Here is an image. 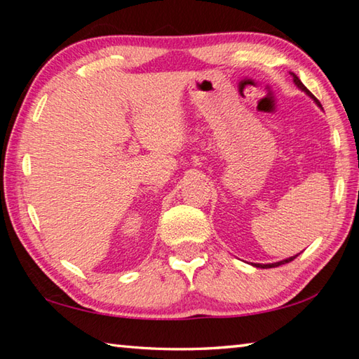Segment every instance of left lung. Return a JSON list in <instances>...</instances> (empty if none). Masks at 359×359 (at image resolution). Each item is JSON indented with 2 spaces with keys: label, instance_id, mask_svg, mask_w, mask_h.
Listing matches in <instances>:
<instances>
[{
  "label": "left lung",
  "instance_id": "8db88e82",
  "mask_svg": "<svg viewBox=\"0 0 359 359\" xmlns=\"http://www.w3.org/2000/svg\"><path fill=\"white\" fill-rule=\"evenodd\" d=\"M290 74L291 76H293V82H294V85H296V87L297 88H299L301 90V92H304V93H306L307 96H311V98L313 100V102H315V104H317L318 107H321V104H320V101L317 100V98H315V96L311 93V92H309V90L306 88V87H304V83L299 81V77H297L296 74H294V72H290ZM321 109H323V107H321ZM297 255H299V253H297ZM297 255H294V257H290V258H287V259H282V261H277V263H269V264H259V263H252V266H255V267H261V269H269V267H277V266H280V264H285V263H290V261H293L296 257H297Z\"/></svg>",
  "mask_w": 359,
  "mask_h": 359
}]
</instances>
